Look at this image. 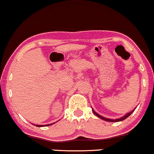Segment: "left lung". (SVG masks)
I'll use <instances>...</instances> for the list:
<instances>
[{
	"mask_svg": "<svg viewBox=\"0 0 154 154\" xmlns=\"http://www.w3.org/2000/svg\"><path fill=\"white\" fill-rule=\"evenodd\" d=\"M92 110H93V112H94V114H95L96 116H98V117H99V118H101V119L104 120V121H109V122H114V121H115V122H118V121H124V120L126 119V118H127L129 117V116H130V115L131 114V113H132L133 112H134V109H133V110H132V111H131V112H128L127 114L125 115V116H124V117L120 118H117V119H115V120H112V119H109V118H104V117H102V116H100V115L98 114L97 112H96L94 110V109H92Z\"/></svg>",
	"mask_w": 154,
	"mask_h": 154,
	"instance_id": "left-lung-1",
	"label": "left lung"
}]
</instances>
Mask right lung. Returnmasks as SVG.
I'll use <instances>...</instances> for the list:
<instances>
[{
	"mask_svg": "<svg viewBox=\"0 0 154 154\" xmlns=\"http://www.w3.org/2000/svg\"><path fill=\"white\" fill-rule=\"evenodd\" d=\"M52 124H51L50 125H52ZM50 126V124L48 125H36V126H38V127H42V126Z\"/></svg>",
	"mask_w": 154,
	"mask_h": 154,
	"instance_id": "1",
	"label": "right lung"
}]
</instances>
